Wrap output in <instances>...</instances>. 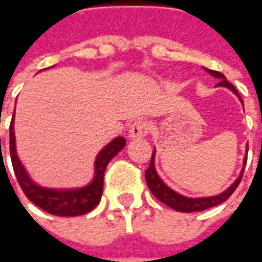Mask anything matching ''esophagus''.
<instances>
[{
	"instance_id": "obj_1",
	"label": "esophagus",
	"mask_w": 262,
	"mask_h": 262,
	"mask_svg": "<svg viewBox=\"0 0 262 262\" xmlns=\"http://www.w3.org/2000/svg\"><path fill=\"white\" fill-rule=\"evenodd\" d=\"M148 132H150V123L147 120L137 119L129 127V136L132 139H139V137L147 136Z\"/></svg>"
}]
</instances>
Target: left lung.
<instances>
[{
    "label": "left lung",
    "instance_id": "obj_1",
    "mask_svg": "<svg viewBox=\"0 0 262 262\" xmlns=\"http://www.w3.org/2000/svg\"><path fill=\"white\" fill-rule=\"evenodd\" d=\"M208 70V69H206ZM208 73L213 75V77H217L220 78V81L217 82V86H226V88H229L231 91L236 94L237 97L240 98V101L243 102L242 97L238 95V91L236 90V86L233 85L231 82L226 80V77L219 71H213V70H208ZM247 163V156H246V159H244V164ZM243 172L244 170L242 171V174L240 177L237 178L236 181L233 182V185L230 188H227L225 192L220 193L217 196H210V198H196V199H192V198H185L180 195V193L174 192L172 189L165 185L164 182L160 180V177L157 176V172L154 170V151L151 154V160H150V164H148V168L146 170V182H147L148 188H150V191L153 193L154 196L157 198L159 201L167 205V206H170V208L176 209L178 212H185V213H189V212H201V210H206L209 208H213L216 205H219V203L225 202L227 201L229 198L231 196V193L234 192L238 187V184L242 181L243 178Z\"/></svg>",
    "mask_w": 262,
    "mask_h": 262
}]
</instances>
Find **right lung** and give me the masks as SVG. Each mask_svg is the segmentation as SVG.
Returning a JSON list of instances; mask_svg holds the SVG:
<instances>
[{
	"mask_svg": "<svg viewBox=\"0 0 262 262\" xmlns=\"http://www.w3.org/2000/svg\"><path fill=\"white\" fill-rule=\"evenodd\" d=\"M125 144L126 140L123 137H116L106 147L101 150L95 161V178L88 187L73 189V191H54V189L39 187L26 174L25 168L20 164L19 159L16 156V150H15L14 118L9 125V153H11V161H12L16 180L19 182V187L22 188L24 193L31 202L43 209L45 212L56 214V216H69V217L80 216V214L91 212L92 209L97 206L102 196L105 168L109 161L125 147Z\"/></svg>",
	"mask_w": 262,
	"mask_h": 262,
	"instance_id": "add662e5",
	"label": "right lung"
}]
</instances>
